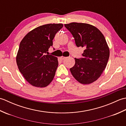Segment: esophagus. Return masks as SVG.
Masks as SVG:
<instances>
[{
    "label": "esophagus",
    "instance_id": "34e87169",
    "mask_svg": "<svg viewBox=\"0 0 126 126\" xmlns=\"http://www.w3.org/2000/svg\"><path fill=\"white\" fill-rule=\"evenodd\" d=\"M65 58H66V57H64V56H61V60H64Z\"/></svg>",
    "mask_w": 126,
    "mask_h": 126
}]
</instances>
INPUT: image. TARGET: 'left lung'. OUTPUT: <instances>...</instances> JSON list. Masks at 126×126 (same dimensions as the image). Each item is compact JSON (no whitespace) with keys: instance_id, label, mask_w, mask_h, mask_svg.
I'll return each instance as SVG.
<instances>
[{"instance_id":"1","label":"left lung","mask_w":126,"mask_h":126,"mask_svg":"<svg viewBox=\"0 0 126 126\" xmlns=\"http://www.w3.org/2000/svg\"><path fill=\"white\" fill-rule=\"evenodd\" d=\"M64 26L73 34L76 46L85 47L83 57L75 58L71 73L81 83H92L100 77L107 64L110 52L106 39L97 28L89 24L71 23Z\"/></svg>"}]
</instances>
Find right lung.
Returning <instances> with one entry per match:
<instances>
[{
  "label": "right lung",
  "instance_id": "1",
  "mask_svg": "<svg viewBox=\"0 0 126 126\" xmlns=\"http://www.w3.org/2000/svg\"><path fill=\"white\" fill-rule=\"evenodd\" d=\"M62 24H48L30 31L20 43L16 57L19 70L34 87L47 86L54 78L58 65L56 57L45 54L52 46V40Z\"/></svg>",
  "mask_w": 126,
  "mask_h": 126
}]
</instances>
